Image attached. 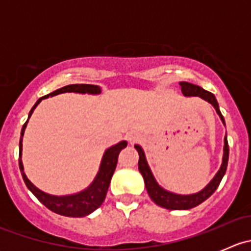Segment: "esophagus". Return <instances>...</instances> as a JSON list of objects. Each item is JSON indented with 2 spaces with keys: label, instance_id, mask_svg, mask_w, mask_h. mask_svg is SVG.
Instances as JSON below:
<instances>
[{
  "label": "esophagus",
  "instance_id": "esophagus-1",
  "mask_svg": "<svg viewBox=\"0 0 251 251\" xmlns=\"http://www.w3.org/2000/svg\"><path fill=\"white\" fill-rule=\"evenodd\" d=\"M126 140L130 142L131 144H135V143H137V142L141 141V137L137 135V133L131 132V133H128L127 136H126Z\"/></svg>",
  "mask_w": 251,
  "mask_h": 251
}]
</instances>
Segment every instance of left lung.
<instances>
[{
	"instance_id": "obj_1",
	"label": "left lung",
	"mask_w": 251,
	"mask_h": 251,
	"mask_svg": "<svg viewBox=\"0 0 251 251\" xmlns=\"http://www.w3.org/2000/svg\"><path fill=\"white\" fill-rule=\"evenodd\" d=\"M181 86V91L184 96L187 97H191V96H198V97L203 98V100H207L209 103H211L214 105V108L216 109L217 114L221 118L222 123L225 124V119L222 116L221 111H220L219 103H217L216 98L209 91H205L204 88L199 87V86L193 85V83L188 82H179ZM135 148L137 149L138 154H140V160H138V169H140V173L142 174L144 178V183H146L147 192H148L149 197L151 198V201L155 204H158L159 206L165 207L169 210H188L192 209L194 206H198L199 204H201L203 201H206L212 193L217 189L220 182H221L222 177L226 174L227 170V164H228V155H229V148H228V142H227V136L225 137V148H224V159H222V165L220 168L219 173L216 174V176L212 178V181L207 184L206 187L201 191L199 193L191 194V196H181V194H175L171 192L165 191V189L161 188L156 181L154 179L153 174H151V169H149L148 164H147L146 156H144L143 151L140 146H135Z\"/></svg>"
}]
</instances>
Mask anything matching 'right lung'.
<instances>
[{"label": "right lung", "instance_id": "add662e5", "mask_svg": "<svg viewBox=\"0 0 251 251\" xmlns=\"http://www.w3.org/2000/svg\"><path fill=\"white\" fill-rule=\"evenodd\" d=\"M64 92H78V93H96L100 92V88L96 85H86V83H81V85H68L65 87L59 88V90L54 91V92L50 93V95L44 96V97L40 98L35 105L32 107V109L30 110L29 118L31 116L32 111L35 108L37 107L40 102H41L44 98L53 97V96H57L59 93ZM27 120L25 121V124L23 125L22 128V137L24 135L25 127H26ZM22 138L19 142V169L20 173H22L23 179H24L25 184H26L27 188L32 192L35 197L41 201L47 209H50V211L55 212L58 215H62V216H68V217H82L86 215L91 214L92 211H95L96 209L102 205L104 201L105 196H107L108 187H109L111 176H113L114 171H115L116 164H118V158L119 154H120L121 149L125 148L127 146V142L123 141L120 143H118L116 146L111 147L104 153L103 156L102 164H100V173H98L97 177L93 181V183L88 187L86 191L81 192L78 194H74V196H67V197H54L50 196V194L44 193L42 191H40L39 188L34 186L29 179L26 178L24 174V168H23V163L20 160V156H22Z\"/></svg>", "mask_w": 251, "mask_h": 251}]
</instances>
